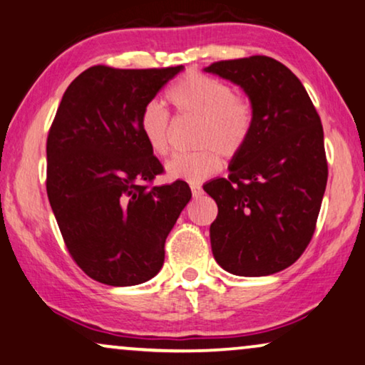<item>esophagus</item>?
<instances>
[{"mask_svg":"<svg viewBox=\"0 0 365 365\" xmlns=\"http://www.w3.org/2000/svg\"><path fill=\"white\" fill-rule=\"evenodd\" d=\"M190 190H192V195L195 197V198L202 195V187H200V185H197V183H192V185H190Z\"/></svg>","mask_w":365,"mask_h":365,"instance_id":"esophagus-1","label":"esophagus"}]
</instances>
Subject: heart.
<instances>
[{
    "mask_svg": "<svg viewBox=\"0 0 365 365\" xmlns=\"http://www.w3.org/2000/svg\"><path fill=\"white\" fill-rule=\"evenodd\" d=\"M167 101L178 115L198 118L193 145L197 150L178 153L165 165L172 178L200 182L220 168L223 158L244 152L254 130V106L217 78L188 73L167 90ZM140 133L158 157L170 152V120L158 105L150 103L140 115Z\"/></svg>",
    "mask_w": 365,
    "mask_h": 365,
    "instance_id": "1",
    "label": "heart"
}]
</instances>
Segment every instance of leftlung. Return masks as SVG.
<instances>
[{
  "mask_svg": "<svg viewBox=\"0 0 365 365\" xmlns=\"http://www.w3.org/2000/svg\"><path fill=\"white\" fill-rule=\"evenodd\" d=\"M239 85L254 106V130L228 178L203 185L217 202L210 225L217 264L233 275L287 269L312 239L327 185L320 116L300 80L269 56L205 68Z\"/></svg>",
  "mask_w": 365,
  "mask_h": 365,
  "instance_id": "left-lung-1",
  "label": "left lung"
}]
</instances>
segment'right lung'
<instances>
[{
	"mask_svg": "<svg viewBox=\"0 0 365 365\" xmlns=\"http://www.w3.org/2000/svg\"><path fill=\"white\" fill-rule=\"evenodd\" d=\"M183 66H91L63 95L46 140V192L66 249L86 275L113 287L162 269L165 240L190 202L140 133V115Z\"/></svg>",
	"mask_w": 365,
	"mask_h": 365,
	"instance_id": "add662e5",
	"label": "right lung"
}]
</instances>
